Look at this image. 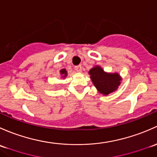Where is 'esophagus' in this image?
<instances>
[{"label": "esophagus", "instance_id": "obj_1", "mask_svg": "<svg viewBox=\"0 0 157 157\" xmlns=\"http://www.w3.org/2000/svg\"><path fill=\"white\" fill-rule=\"evenodd\" d=\"M75 70H76V72H82V66H81V65L77 66V67H75Z\"/></svg>", "mask_w": 157, "mask_h": 157}]
</instances>
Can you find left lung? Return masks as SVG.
<instances>
[{
    "label": "left lung",
    "mask_w": 157,
    "mask_h": 157,
    "mask_svg": "<svg viewBox=\"0 0 157 157\" xmlns=\"http://www.w3.org/2000/svg\"><path fill=\"white\" fill-rule=\"evenodd\" d=\"M88 74L98 92L104 96L117 90L122 80L118 72H106L98 65L92 67Z\"/></svg>",
    "instance_id": "left-lung-1"
}]
</instances>
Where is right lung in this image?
I'll return each mask as SVG.
<instances>
[{
    "instance_id": "1",
    "label": "right lung",
    "mask_w": 157,
    "mask_h": 157,
    "mask_svg": "<svg viewBox=\"0 0 157 157\" xmlns=\"http://www.w3.org/2000/svg\"><path fill=\"white\" fill-rule=\"evenodd\" d=\"M59 75H60L61 78H65L67 76L68 73H67V71L66 69H63L61 70H59Z\"/></svg>"
}]
</instances>
